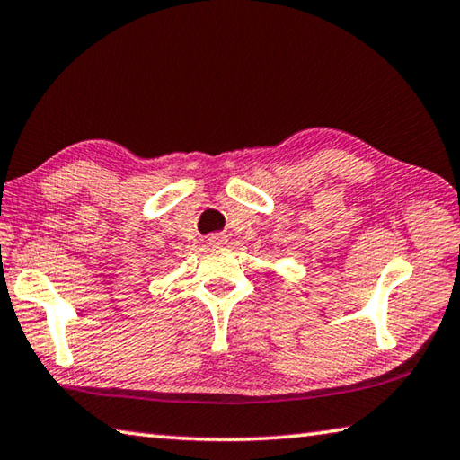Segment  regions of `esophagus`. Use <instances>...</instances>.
Wrapping results in <instances>:
<instances>
[{"label": "esophagus", "mask_w": 460, "mask_h": 460, "mask_svg": "<svg viewBox=\"0 0 460 460\" xmlns=\"http://www.w3.org/2000/svg\"><path fill=\"white\" fill-rule=\"evenodd\" d=\"M226 243H228V238H226L224 234H209L208 236V244L209 246H224Z\"/></svg>", "instance_id": "obj_1"}]
</instances>
